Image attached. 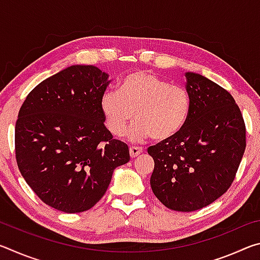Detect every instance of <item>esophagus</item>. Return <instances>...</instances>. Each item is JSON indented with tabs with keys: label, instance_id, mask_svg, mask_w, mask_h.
I'll return each mask as SVG.
<instances>
[{
	"label": "esophagus",
	"instance_id": "obj_1",
	"mask_svg": "<svg viewBox=\"0 0 260 260\" xmlns=\"http://www.w3.org/2000/svg\"><path fill=\"white\" fill-rule=\"evenodd\" d=\"M142 151H143V149L140 148V147H131L129 148V155H131L132 158L138 157Z\"/></svg>",
	"mask_w": 260,
	"mask_h": 260
}]
</instances>
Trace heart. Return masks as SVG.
I'll return each instance as SVG.
<instances>
[{
    "mask_svg": "<svg viewBox=\"0 0 260 260\" xmlns=\"http://www.w3.org/2000/svg\"><path fill=\"white\" fill-rule=\"evenodd\" d=\"M101 113L110 133L117 138L125 134L134 141L151 136L162 142L174 138L186 126L191 110V99L186 88L172 85L157 74L134 71L118 83L117 91H105L100 101Z\"/></svg>",
    "mask_w": 260,
    "mask_h": 260,
    "instance_id": "heart-1",
    "label": "heart"
}]
</instances>
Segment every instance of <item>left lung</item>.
Wrapping results in <instances>:
<instances>
[{
  "instance_id": "left-lung-1",
  "label": "left lung",
  "mask_w": 260,
  "mask_h": 260,
  "mask_svg": "<svg viewBox=\"0 0 260 260\" xmlns=\"http://www.w3.org/2000/svg\"><path fill=\"white\" fill-rule=\"evenodd\" d=\"M191 110L174 138L148 148L155 196L166 208L191 212L213 203L232 186L245 150V124L226 89L188 72Z\"/></svg>"
}]
</instances>
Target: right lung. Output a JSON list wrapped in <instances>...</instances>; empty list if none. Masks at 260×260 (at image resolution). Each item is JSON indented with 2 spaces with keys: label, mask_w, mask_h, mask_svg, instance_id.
<instances>
[{
  "label": "right lung",
  "mask_w": 260,
  "mask_h": 260,
  "mask_svg": "<svg viewBox=\"0 0 260 260\" xmlns=\"http://www.w3.org/2000/svg\"><path fill=\"white\" fill-rule=\"evenodd\" d=\"M108 77L93 65H72L39 83L19 110L17 165L39 199L61 212L93 208L113 170L129 160L101 113Z\"/></svg>",
  "instance_id": "1"
}]
</instances>
